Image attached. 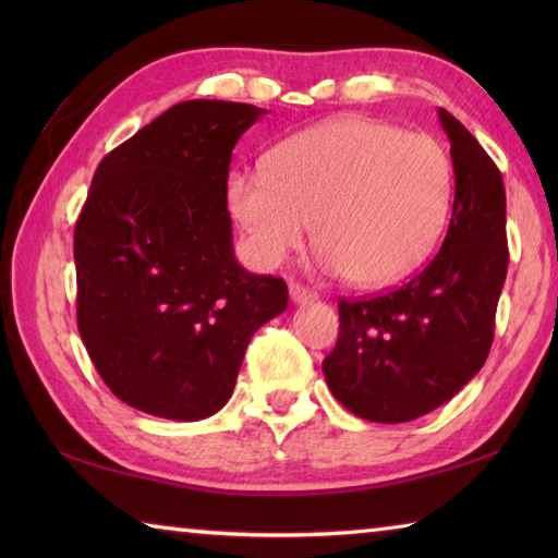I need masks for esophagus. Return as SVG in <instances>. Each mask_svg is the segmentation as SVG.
<instances>
[{
    "mask_svg": "<svg viewBox=\"0 0 558 558\" xmlns=\"http://www.w3.org/2000/svg\"><path fill=\"white\" fill-rule=\"evenodd\" d=\"M290 300L295 302V305H307V302L317 300V292L300 286V282H290Z\"/></svg>",
    "mask_w": 558,
    "mask_h": 558,
    "instance_id": "34e87169",
    "label": "esophagus"
}]
</instances>
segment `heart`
I'll list each match as a JSON object with an SVG mask.
<instances>
[{"mask_svg":"<svg viewBox=\"0 0 558 558\" xmlns=\"http://www.w3.org/2000/svg\"><path fill=\"white\" fill-rule=\"evenodd\" d=\"M452 186L436 137L347 116L286 137L266 169H235L226 202L263 266L298 251L310 223L319 266L356 288H381L436 251Z\"/></svg>","mask_w":558,"mask_h":558,"instance_id":"1","label":"heart"}]
</instances>
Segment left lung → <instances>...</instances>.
Instances as JSON below:
<instances>
[{
    "label": "left lung",
    "instance_id": "8db88e82",
    "mask_svg": "<svg viewBox=\"0 0 558 558\" xmlns=\"http://www.w3.org/2000/svg\"><path fill=\"white\" fill-rule=\"evenodd\" d=\"M456 199L438 256L405 286L339 302V339L323 372L359 418L405 423L450 401L483 369L507 278L502 174L465 125L438 110Z\"/></svg>",
    "mask_w": 558,
    "mask_h": 558
}]
</instances>
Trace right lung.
<instances>
[{
    "mask_svg": "<svg viewBox=\"0 0 558 558\" xmlns=\"http://www.w3.org/2000/svg\"><path fill=\"white\" fill-rule=\"evenodd\" d=\"M266 110L184 100L112 149L75 223L78 332L120 401L202 421L231 399L245 347L288 286L245 270L226 211L231 153Z\"/></svg>",
    "mask_w": 558,
    "mask_h": 558,
    "instance_id": "right-lung-1",
    "label": "right lung"
}]
</instances>
